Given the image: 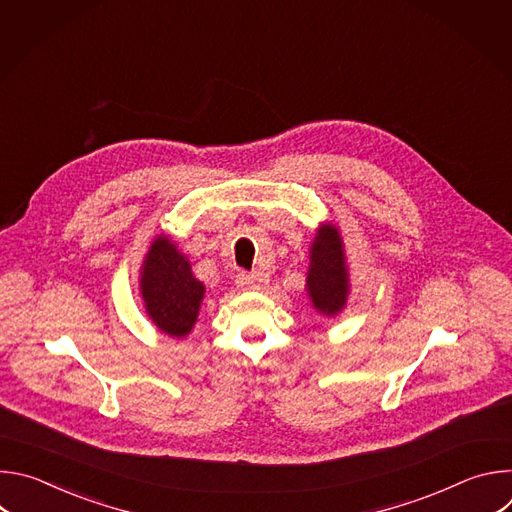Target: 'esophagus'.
Returning a JSON list of instances; mask_svg holds the SVG:
<instances>
[{
    "mask_svg": "<svg viewBox=\"0 0 512 512\" xmlns=\"http://www.w3.org/2000/svg\"><path fill=\"white\" fill-rule=\"evenodd\" d=\"M267 275L263 273H237V285L243 287V289H261L265 283H267Z\"/></svg>",
    "mask_w": 512,
    "mask_h": 512,
    "instance_id": "esophagus-1",
    "label": "esophagus"
}]
</instances>
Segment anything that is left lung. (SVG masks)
Returning <instances> with one entry per match:
<instances>
[{
	"mask_svg": "<svg viewBox=\"0 0 512 512\" xmlns=\"http://www.w3.org/2000/svg\"><path fill=\"white\" fill-rule=\"evenodd\" d=\"M306 291L312 308L326 318H334L346 308L350 294V273L344 241L334 223H322L316 229L310 245Z\"/></svg>",
	"mask_w": 512,
	"mask_h": 512,
	"instance_id": "8db88e82",
	"label": "left lung"
}]
</instances>
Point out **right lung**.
I'll return each mask as SVG.
<instances>
[{"label":"right lung","instance_id":"right-lung-1","mask_svg":"<svg viewBox=\"0 0 512 512\" xmlns=\"http://www.w3.org/2000/svg\"><path fill=\"white\" fill-rule=\"evenodd\" d=\"M204 291L170 235H158L139 267V294L154 326L170 338H186L198 320Z\"/></svg>","mask_w":512,"mask_h":512}]
</instances>
